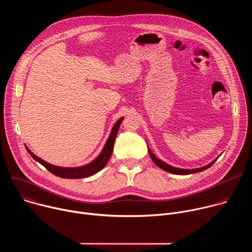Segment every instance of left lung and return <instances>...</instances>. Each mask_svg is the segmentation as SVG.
Returning <instances> with one entry per match:
<instances>
[{
    "mask_svg": "<svg viewBox=\"0 0 252 252\" xmlns=\"http://www.w3.org/2000/svg\"><path fill=\"white\" fill-rule=\"evenodd\" d=\"M149 154H150V156H151V158H152V159L154 160V162L158 166V167H160L161 169H163V170H165V171H167V172H170V173H173V174H179V175H186V174H190V173H195V172H200V171H202V170H204V169H206V168H208V167H210L215 161L218 160V158H215L213 161H211L209 164H207V165H205V166H202V167H199V168H193V169H185V168H178V167H174V166H171V165H169V164H167V163H165V162H163L162 160H160L159 158H158L151 151H150V149H149Z\"/></svg>",
    "mask_w": 252,
    "mask_h": 252,
    "instance_id": "8db88e82",
    "label": "left lung"
}]
</instances>
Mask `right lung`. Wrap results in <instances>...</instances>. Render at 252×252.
<instances>
[{
  "label": "right lung",
  "instance_id": "right-lung-1",
  "mask_svg": "<svg viewBox=\"0 0 252 252\" xmlns=\"http://www.w3.org/2000/svg\"><path fill=\"white\" fill-rule=\"evenodd\" d=\"M124 118H121L114 126V127L112 128L111 134L107 138L105 145L102 149V151L100 152V154L90 163L83 165V166H79V167H62V166H57V165H53L51 163L46 162L45 160H43L42 158H38L35 155H33L27 147V151L28 153L31 155V157L37 160L38 162H40L42 165H44L50 172H52L53 174L63 177V178H85L88 176H91L94 173H96L97 171H99L100 169H102L105 164L109 161L113 150H114V143L120 128V126L123 122Z\"/></svg>",
  "mask_w": 252,
  "mask_h": 252
}]
</instances>
